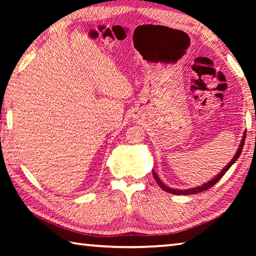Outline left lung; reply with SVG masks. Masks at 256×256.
Returning <instances> with one entry per match:
<instances>
[{
  "label": "left lung",
  "instance_id": "8db88e82",
  "mask_svg": "<svg viewBox=\"0 0 256 256\" xmlns=\"http://www.w3.org/2000/svg\"><path fill=\"white\" fill-rule=\"evenodd\" d=\"M246 132H244L242 142H241L240 146H238V152H236V154L234 155V157H233L232 160L224 168V170H222V172H221L220 174H218V175H216V177H214V179H211V180H210L209 182H206L204 184H202V186H199V187H196V188H192V189H184V190L172 189V188L167 187L165 184H162V182H160V177L157 176V174H156L155 172H153V176H154V178H155V180L157 182V184H160V187L162 190H165V192L174 194H197V192H204V190L211 188L212 186H214V184H216V182H218L220 180V179L222 178V176H224V174H226L228 170H229V168L236 162V160L238 158V156H240L241 153H242V150H243V146H244V140H246Z\"/></svg>",
  "mask_w": 256,
  "mask_h": 256
}]
</instances>
